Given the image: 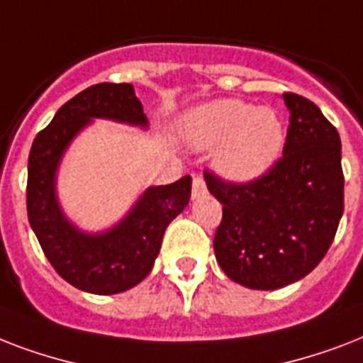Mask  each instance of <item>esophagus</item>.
Wrapping results in <instances>:
<instances>
[{
    "instance_id": "1",
    "label": "esophagus",
    "mask_w": 363,
    "mask_h": 363,
    "mask_svg": "<svg viewBox=\"0 0 363 363\" xmlns=\"http://www.w3.org/2000/svg\"><path fill=\"white\" fill-rule=\"evenodd\" d=\"M207 196V184H205L203 177H194L192 181V198L199 199Z\"/></svg>"
}]
</instances>
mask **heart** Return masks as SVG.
I'll use <instances>...</instances> for the list:
<instances>
[{"label":"heart","mask_w":363,"mask_h":363,"mask_svg":"<svg viewBox=\"0 0 363 363\" xmlns=\"http://www.w3.org/2000/svg\"><path fill=\"white\" fill-rule=\"evenodd\" d=\"M182 139L192 148H215V167L239 184L264 177L282 150V122L269 107L241 99H215L184 115Z\"/></svg>","instance_id":"heart-1"}]
</instances>
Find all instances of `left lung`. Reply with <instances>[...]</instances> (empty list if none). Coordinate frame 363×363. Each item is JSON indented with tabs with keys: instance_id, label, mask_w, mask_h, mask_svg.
Here are the masks:
<instances>
[{
	"instance_id": "obj_1",
	"label": "left lung",
	"mask_w": 363,
	"mask_h": 363,
	"mask_svg": "<svg viewBox=\"0 0 363 363\" xmlns=\"http://www.w3.org/2000/svg\"><path fill=\"white\" fill-rule=\"evenodd\" d=\"M290 111L282 158L248 184L205 173L222 205L215 256L232 281L277 290L320 264L343 216L341 139L313 101L284 94Z\"/></svg>"
}]
</instances>
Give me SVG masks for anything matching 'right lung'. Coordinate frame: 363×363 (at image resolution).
<instances>
[{"mask_svg":"<svg viewBox=\"0 0 363 363\" xmlns=\"http://www.w3.org/2000/svg\"><path fill=\"white\" fill-rule=\"evenodd\" d=\"M96 118L147 130L148 118L128 82H101L82 90L39 131L28 160V218L43 252L64 281L90 294L130 290L150 273L165 228L184 211L192 177L148 186L121 220L104 232L71 222L58 198V169L65 150Z\"/></svg>","mask_w":363,"mask_h":363,"instance_id":"obj_1","label":"right lung"}]
</instances>
